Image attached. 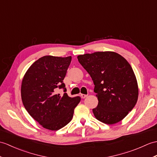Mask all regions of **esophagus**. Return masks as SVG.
Wrapping results in <instances>:
<instances>
[{
    "label": "esophagus",
    "instance_id": "1",
    "mask_svg": "<svg viewBox=\"0 0 157 157\" xmlns=\"http://www.w3.org/2000/svg\"><path fill=\"white\" fill-rule=\"evenodd\" d=\"M80 96H81L82 98H85L87 96V95H86V94H80Z\"/></svg>",
    "mask_w": 157,
    "mask_h": 157
}]
</instances>
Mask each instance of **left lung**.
<instances>
[{"label": "left lung", "mask_w": 157, "mask_h": 157, "mask_svg": "<svg viewBox=\"0 0 157 157\" xmlns=\"http://www.w3.org/2000/svg\"><path fill=\"white\" fill-rule=\"evenodd\" d=\"M90 75L98 104L92 111L99 121L114 124L124 118L137 102L138 87L128 61L113 52H98L78 56Z\"/></svg>", "instance_id": "obj_1"}]
</instances>
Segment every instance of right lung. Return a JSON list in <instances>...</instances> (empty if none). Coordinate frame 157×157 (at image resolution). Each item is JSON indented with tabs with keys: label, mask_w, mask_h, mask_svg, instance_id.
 <instances>
[{
	"label": "right lung",
	"mask_w": 157,
	"mask_h": 157,
	"mask_svg": "<svg viewBox=\"0 0 157 157\" xmlns=\"http://www.w3.org/2000/svg\"><path fill=\"white\" fill-rule=\"evenodd\" d=\"M71 61V56H43L31 65L22 81L21 98L25 109L46 129L58 130L66 126L81 100L79 96L56 93L58 88L66 92L63 79Z\"/></svg>",
	"instance_id": "obj_1"
}]
</instances>
